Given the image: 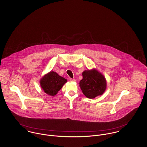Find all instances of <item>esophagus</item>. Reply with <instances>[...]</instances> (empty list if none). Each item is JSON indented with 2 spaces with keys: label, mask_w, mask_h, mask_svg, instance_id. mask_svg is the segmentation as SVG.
I'll return each instance as SVG.
<instances>
[{
  "label": "esophagus",
  "mask_w": 147,
  "mask_h": 147,
  "mask_svg": "<svg viewBox=\"0 0 147 147\" xmlns=\"http://www.w3.org/2000/svg\"><path fill=\"white\" fill-rule=\"evenodd\" d=\"M69 81L72 82H75V81H76V80H75V79H71V78H70V79H69Z\"/></svg>",
  "instance_id": "1"
}]
</instances>
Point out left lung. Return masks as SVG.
<instances>
[{
    "instance_id": "8db88e82",
    "label": "left lung",
    "mask_w": 147,
    "mask_h": 147,
    "mask_svg": "<svg viewBox=\"0 0 147 147\" xmlns=\"http://www.w3.org/2000/svg\"><path fill=\"white\" fill-rule=\"evenodd\" d=\"M83 79L79 83L83 93L88 98H94L102 95L106 89L104 76L96 69L85 70L82 73Z\"/></svg>"
}]
</instances>
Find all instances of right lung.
Masks as SVG:
<instances>
[{"instance_id": "right-lung-1", "label": "right lung", "mask_w": 147, "mask_h": 147, "mask_svg": "<svg viewBox=\"0 0 147 147\" xmlns=\"http://www.w3.org/2000/svg\"><path fill=\"white\" fill-rule=\"evenodd\" d=\"M67 82V79L59 76L57 72L50 71L41 79L40 85L45 93L54 96Z\"/></svg>"}]
</instances>
